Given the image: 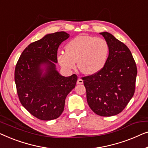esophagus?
<instances>
[{
  "instance_id": "34e87169",
  "label": "esophagus",
  "mask_w": 148,
  "mask_h": 148,
  "mask_svg": "<svg viewBox=\"0 0 148 148\" xmlns=\"http://www.w3.org/2000/svg\"><path fill=\"white\" fill-rule=\"evenodd\" d=\"M83 84V80L81 79L80 77H78V80H77V84Z\"/></svg>"
}]
</instances>
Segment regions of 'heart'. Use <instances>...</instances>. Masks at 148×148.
Returning a JSON list of instances; mask_svg holds the SVG:
<instances>
[{"label":"heart","mask_w":148,"mask_h":148,"mask_svg":"<svg viewBox=\"0 0 148 148\" xmlns=\"http://www.w3.org/2000/svg\"><path fill=\"white\" fill-rule=\"evenodd\" d=\"M66 53L58 56V61L64 69H78L88 75L99 72L107 63L109 54V43L105 39L92 35H79L65 46Z\"/></svg>","instance_id":"1"}]
</instances>
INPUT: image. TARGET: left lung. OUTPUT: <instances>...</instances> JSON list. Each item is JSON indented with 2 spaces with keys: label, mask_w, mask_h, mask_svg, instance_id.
Returning <instances> with one entry per match:
<instances>
[{
  "label": "left lung",
  "mask_w": 148,
  "mask_h": 148,
  "mask_svg": "<svg viewBox=\"0 0 148 148\" xmlns=\"http://www.w3.org/2000/svg\"><path fill=\"white\" fill-rule=\"evenodd\" d=\"M109 45L105 66L82 78L89 107L97 115H116L123 111L136 90L137 66L130 49L113 35L100 33Z\"/></svg>",
  "instance_id": "1"
}]
</instances>
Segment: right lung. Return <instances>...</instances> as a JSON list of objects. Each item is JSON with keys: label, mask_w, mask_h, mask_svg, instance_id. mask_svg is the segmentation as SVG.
I'll return each instance as SVG.
<instances>
[{"label": "right lung", "mask_w": 148, "mask_h": 148, "mask_svg": "<svg viewBox=\"0 0 148 148\" xmlns=\"http://www.w3.org/2000/svg\"><path fill=\"white\" fill-rule=\"evenodd\" d=\"M69 37L64 32L46 35L29 45L16 64L14 82L19 101L40 120L59 117L64 111L66 97L76 86L78 76H61L54 64L58 62L60 45ZM42 64L47 67L43 75L40 68Z\"/></svg>", "instance_id": "right-lung-1"}]
</instances>
